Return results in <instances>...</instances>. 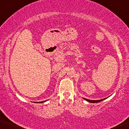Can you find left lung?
Here are the masks:
<instances>
[{
	"instance_id": "left-lung-1",
	"label": "left lung",
	"mask_w": 129,
	"mask_h": 129,
	"mask_svg": "<svg viewBox=\"0 0 129 129\" xmlns=\"http://www.w3.org/2000/svg\"><path fill=\"white\" fill-rule=\"evenodd\" d=\"M105 99H106V98H105ZM105 99H103L102 100H87L86 99H84L85 100H86L88 102H90V103H99V102L104 100H105Z\"/></svg>"
}]
</instances>
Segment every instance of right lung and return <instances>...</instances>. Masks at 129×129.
<instances>
[{
    "instance_id": "obj_1",
    "label": "right lung",
    "mask_w": 129,
    "mask_h": 129,
    "mask_svg": "<svg viewBox=\"0 0 129 129\" xmlns=\"http://www.w3.org/2000/svg\"><path fill=\"white\" fill-rule=\"evenodd\" d=\"M45 101H42V102H39V103H38H38H43V102H45Z\"/></svg>"
}]
</instances>
